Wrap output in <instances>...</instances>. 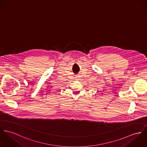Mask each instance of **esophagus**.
Returning <instances> with one entry per match:
<instances>
[{
    "label": "esophagus",
    "instance_id": "34e87169",
    "mask_svg": "<svg viewBox=\"0 0 147 147\" xmlns=\"http://www.w3.org/2000/svg\"><path fill=\"white\" fill-rule=\"evenodd\" d=\"M76 78L77 79H79V77H76Z\"/></svg>",
    "mask_w": 147,
    "mask_h": 147
}]
</instances>
